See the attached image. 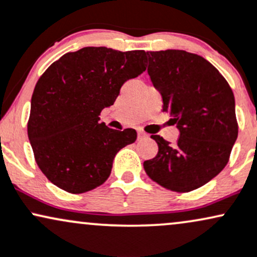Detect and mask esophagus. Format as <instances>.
I'll list each match as a JSON object with an SVG mask.
<instances>
[{"mask_svg":"<svg viewBox=\"0 0 257 257\" xmlns=\"http://www.w3.org/2000/svg\"><path fill=\"white\" fill-rule=\"evenodd\" d=\"M149 136H148L146 132L143 131H138V140H143V138H148Z\"/></svg>","mask_w":257,"mask_h":257,"instance_id":"obj_1","label":"esophagus"}]
</instances>
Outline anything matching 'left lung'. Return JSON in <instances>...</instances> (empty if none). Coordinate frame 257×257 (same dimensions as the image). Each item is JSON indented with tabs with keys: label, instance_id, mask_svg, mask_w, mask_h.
Instances as JSON below:
<instances>
[{
	"label": "left lung",
	"instance_id": "left-lung-1",
	"mask_svg": "<svg viewBox=\"0 0 257 257\" xmlns=\"http://www.w3.org/2000/svg\"><path fill=\"white\" fill-rule=\"evenodd\" d=\"M148 73L173 116L176 144L152 135L155 158L144 161L150 179L176 192L196 190L225 168L238 136L234 96L209 61L185 50L147 51Z\"/></svg>",
	"mask_w": 257,
	"mask_h": 257
}]
</instances>
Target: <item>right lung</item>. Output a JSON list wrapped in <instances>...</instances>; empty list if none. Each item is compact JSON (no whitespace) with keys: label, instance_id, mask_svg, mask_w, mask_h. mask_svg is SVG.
<instances>
[{"label":"right lung","instance_id":"add662e5","mask_svg":"<svg viewBox=\"0 0 257 257\" xmlns=\"http://www.w3.org/2000/svg\"><path fill=\"white\" fill-rule=\"evenodd\" d=\"M144 50L85 47L67 53L39 77L31 98L27 135L39 170L57 188L83 194L110 176L113 160L137 140L134 128L99 123L126 80L146 71Z\"/></svg>","mask_w":257,"mask_h":257}]
</instances>
